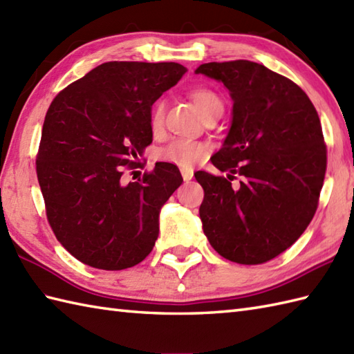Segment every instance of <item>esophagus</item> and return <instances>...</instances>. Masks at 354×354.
I'll list each match as a JSON object with an SVG mask.
<instances>
[{"instance_id":"34e87169","label":"esophagus","mask_w":354,"mask_h":354,"mask_svg":"<svg viewBox=\"0 0 354 354\" xmlns=\"http://www.w3.org/2000/svg\"><path fill=\"white\" fill-rule=\"evenodd\" d=\"M181 175L184 178V181L189 183V181H192V179H193V170H190V169H181Z\"/></svg>"}]
</instances>
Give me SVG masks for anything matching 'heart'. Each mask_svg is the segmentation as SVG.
I'll list each match as a JSON object with an SVG mask.
<instances>
[{
	"mask_svg": "<svg viewBox=\"0 0 354 354\" xmlns=\"http://www.w3.org/2000/svg\"><path fill=\"white\" fill-rule=\"evenodd\" d=\"M190 99L194 106L199 111L202 117H208L213 114H222L223 102L213 89L198 86L190 91ZM162 103H156L150 114V131L153 135H160L162 131ZM208 153V146L201 141H187V140H175L162 147L158 153V158L162 162H169L183 169H190L194 164L204 160Z\"/></svg>",
	"mask_w": 354,
	"mask_h": 354,
	"instance_id": "obj_1",
	"label": "heart"
}]
</instances>
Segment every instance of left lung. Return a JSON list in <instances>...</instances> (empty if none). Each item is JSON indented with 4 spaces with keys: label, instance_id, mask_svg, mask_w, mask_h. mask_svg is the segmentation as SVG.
Returning <instances> with one entry per match:
<instances>
[{
    "label": "left lung",
    "instance_id": "8db88e82",
    "mask_svg": "<svg viewBox=\"0 0 354 354\" xmlns=\"http://www.w3.org/2000/svg\"><path fill=\"white\" fill-rule=\"evenodd\" d=\"M194 73L222 82L232 99L228 135L212 156L228 178L194 173L205 192L202 228L222 257L260 265L295 243L317 212L327 167L318 112L297 84L257 62H209ZM234 174L244 178L236 191Z\"/></svg>",
    "mask_w": 354,
    "mask_h": 354
}]
</instances>
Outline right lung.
I'll list each match as a JSON object with an SVG mask.
<instances>
[{"mask_svg":"<svg viewBox=\"0 0 354 354\" xmlns=\"http://www.w3.org/2000/svg\"><path fill=\"white\" fill-rule=\"evenodd\" d=\"M187 68L176 62H106L73 82L44 120L37 181L56 239L88 266L122 270L145 260L160 232V212L183 176L156 162L123 184L152 142L150 111Z\"/></svg>","mask_w":354,"mask_h":354,"instance_id":"obj_1","label":"right lung"}]
</instances>
